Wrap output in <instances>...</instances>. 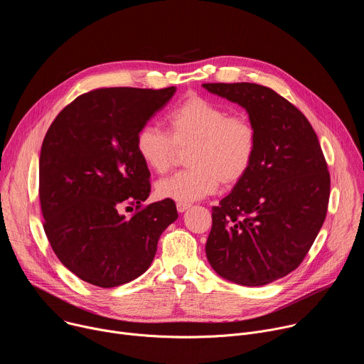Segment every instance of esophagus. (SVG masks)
I'll list each match as a JSON object with an SVG mask.
<instances>
[{
    "label": "esophagus",
    "instance_id": "obj_1",
    "mask_svg": "<svg viewBox=\"0 0 364 364\" xmlns=\"http://www.w3.org/2000/svg\"><path fill=\"white\" fill-rule=\"evenodd\" d=\"M190 203H177V212L184 213L187 209H190Z\"/></svg>",
    "mask_w": 364,
    "mask_h": 364
}]
</instances>
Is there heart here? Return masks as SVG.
Masks as SVG:
<instances>
[{"mask_svg": "<svg viewBox=\"0 0 364 364\" xmlns=\"http://www.w3.org/2000/svg\"><path fill=\"white\" fill-rule=\"evenodd\" d=\"M168 134L154 125H144L135 136V151L151 171L170 170L178 149H187V170L161 178L155 194L178 203H190L213 194L220 181L239 183L250 170L257 132L246 115H229L218 103L188 96L167 115Z\"/></svg>", "mask_w": 364, "mask_h": 364, "instance_id": "obj_1", "label": "heart"}]
</instances>
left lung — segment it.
I'll return each instance as SVG.
<instances>
[{
  "label": "left lung",
  "instance_id": "obj_1",
  "mask_svg": "<svg viewBox=\"0 0 364 364\" xmlns=\"http://www.w3.org/2000/svg\"><path fill=\"white\" fill-rule=\"evenodd\" d=\"M243 107L257 132L247 174L212 209L205 255L225 279L274 282L299 267L327 215L330 173L313 127L291 102L256 83H203Z\"/></svg>",
  "mask_w": 364,
  "mask_h": 364
}]
</instances>
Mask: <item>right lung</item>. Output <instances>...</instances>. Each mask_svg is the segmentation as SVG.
Here are the masks:
<instances>
[{"label":"right lung","instance_id":"obj_1","mask_svg":"<svg viewBox=\"0 0 364 364\" xmlns=\"http://www.w3.org/2000/svg\"><path fill=\"white\" fill-rule=\"evenodd\" d=\"M174 92V86L90 90L69 103L44 136L43 228L60 262L85 282L114 288L138 278L178 218L173 200L142 205L151 174L135 151L136 132ZM129 205L136 213L127 218L122 210Z\"/></svg>","mask_w":364,"mask_h":364}]
</instances>
